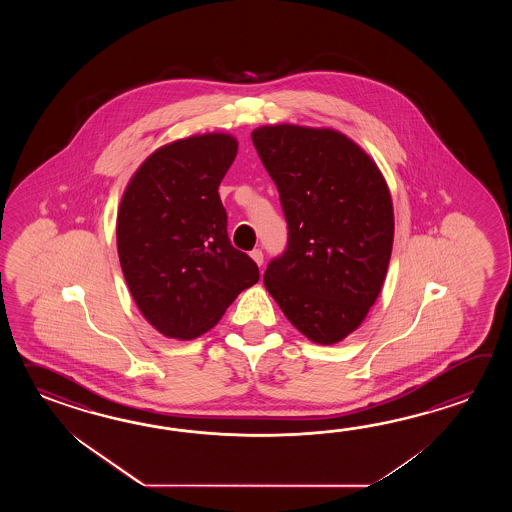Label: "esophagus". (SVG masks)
Masks as SVG:
<instances>
[{
	"label": "esophagus",
	"instance_id": "34e87169",
	"mask_svg": "<svg viewBox=\"0 0 512 512\" xmlns=\"http://www.w3.org/2000/svg\"><path fill=\"white\" fill-rule=\"evenodd\" d=\"M251 258L252 260L256 261V265H263V252L260 251V249H254V251L251 252Z\"/></svg>",
	"mask_w": 512,
	"mask_h": 512
}]
</instances>
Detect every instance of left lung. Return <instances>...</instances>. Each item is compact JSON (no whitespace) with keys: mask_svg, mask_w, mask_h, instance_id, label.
<instances>
[{"mask_svg":"<svg viewBox=\"0 0 512 512\" xmlns=\"http://www.w3.org/2000/svg\"><path fill=\"white\" fill-rule=\"evenodd\" d=\"M278 186L289 243L263 276L283 315L315 344L359 329L379 298L393 247V203L379 166L333 128L252 131Z\"/></svg>","mask_w":512,"mask_h":512,"instance_id":"1","label":"left lung"}]
</instances>
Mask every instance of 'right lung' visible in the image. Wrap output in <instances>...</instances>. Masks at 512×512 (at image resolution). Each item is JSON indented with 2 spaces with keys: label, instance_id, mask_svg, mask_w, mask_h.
Segmentation results:
<instances>
[{
  "label": "right lung",
  "instance_id": "1",
  "mask_svg": "<svg viewBox=\"0 0 512 512\" xmlns=\"http://www.w3.org/2000/svg\"><path fill=\"white\" fill-rule=\"evenodd\" d=\"M238 153L223 131L157 148L131 175L117 212V251L131 296L161 335L201 337L260 280L232 247L219 183Z\"/></svg>",
  "mask_w": 512,
  "mask_h": 512
}]
</instances>
